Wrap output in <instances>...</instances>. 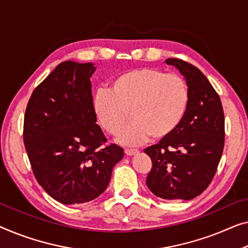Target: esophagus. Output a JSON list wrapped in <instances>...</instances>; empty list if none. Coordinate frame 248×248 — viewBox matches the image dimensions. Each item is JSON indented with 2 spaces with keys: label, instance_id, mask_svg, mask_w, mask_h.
Here are the masks:
<instances>
[{
  "label": "esophagus",
  "instance_id": "esophagus-1",
  "mask_svg": "<svg viewBox=\"0 0 248 248\" xmlns=\"http://www.w3.org/2000/svg\"><path fill=\"white\" fill-rule=\"evenodd\" d=\"M138 149H129V148H127V149H124V154L127 156H134V155L138 154Z\"/></svg>",
  "mask_w": 248,
  "mask_h": 248
}]
</instances>
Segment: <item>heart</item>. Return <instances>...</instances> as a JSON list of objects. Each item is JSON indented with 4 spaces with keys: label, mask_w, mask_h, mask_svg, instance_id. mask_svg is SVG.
Instances as JSON below:
<instances>
[{
    "label": "heart",
    "mask_w": 248,
    "mask_h": 248,
    "mask_svg": "<svg viewBox=\"0 0 248 248\" xmlns=\"http://www.w3.org/2000/svg\"><path fill=\"white\" fill-rule=\"evenodd\" d=\"M190 92L185 78L158 68H140L118 76L109 91H98L93 111L103 130L119 135L120 141L135 146L151 136L161 139L179 127L186 116Z\"/></svg>",
    "instance_id": "heart-1"
}]
</instances>
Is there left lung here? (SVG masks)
I'll list each match as a JSON object with an SVG mask.
<instances>
[{
    "label": "left lung",
    "instance_id": "1",
    "mask_svg": "<svg viewBox=\"0 0 248 248\" xmlns=\"http://www.w3.org/2000/svg\"><path fill=\"white\" fill-rule=\"evenodd\" d=\"M186 79L190 92L187 113L179 127L145 153L153 161L146 184L164 199L189 201L201 195L215 176L225 143L220 98L195 65L167 59Z\"/></svg>",
    "mask_w": 248,
    "mask_h": 248
}]
</instances>
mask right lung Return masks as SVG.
Instances as JSON below:
<instances>
[{
	"instance_id": "right-lung-1",
	"label": "right lung",
	"mask_w": 248,
	"mask_h": 248,
	"mask_svg": "<svg viewBox=\"0 0 248 248\" xmlns=\"http://www.w3.org/2000/svg\"><path fill=\"white\" fill-rule=\"evenodd\" d=\"M92 63L65 61L32 92L24 114L23 141L38 183L65 205L93 201L108 187L124 157L95 124Z\"/></svg>"
}]
</instances>
